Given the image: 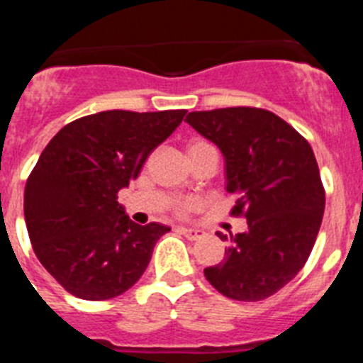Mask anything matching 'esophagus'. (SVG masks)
<instances>
[{
	"label": "esophagus",
	"instance_id": "esophagus-1",
	"mask_svg": "<svg viewBox=\"0 0 363 363\" xmlns=\"http://www.w3.org/2000/svg\"><path fill=\"white\" fill-rule=\"evenodd\" d=\"M179 233L184 234L187 240H200L203 236V230L201 229H192V227H179Z\"/></svg>",
	"mask_w": 363,
	"mask_h": 363
}]
</instances>
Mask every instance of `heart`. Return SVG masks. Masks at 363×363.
Here are the masks:
<instances>
[{"mask_svg":"<svg viewBox=\"0 0 363 363\" xmlns=\"http://www.w3.org/2000/svg\"><path fill=\"white\" fill-rule=\"evenodd\" d=\"M203 145H209L207 142H201V140H198V142H192L191 145H189V150L192 149H198V147H203ZM196 207V203L191 200H185V201H178V203L174 205V213L178 214V216H187L189 213H191L192 209Z\"/></svg>","mask_w":363,"mask_h":363,"instance_id":"1","label":"heart"}]
</instances>
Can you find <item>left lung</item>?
<instances>
[{
  "label": "left lung",
  "mask_w": 363,
  "mask_h": 363,
  "mask_svg": "<svg viewBox=\"0 0 363 363\" xmlns=\"http://www.w3.org/2000/svg\"><path fill=\"white\" fill-rule=\"evenodd\" d=\"M185 121L225 156L227 191L238 196L230 214L249 225L230 238L225 259L205 269V278L230 300H265L301 271L322 225L325 189L313 149L265 108L191 112Z\"/></svg>",
  "instance_id": "8db88e82"
}]
</instances>
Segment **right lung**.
Returning a JSON list of instances; mask_svg holds the SVG:
<instances>
[{"label":"right lung","mask_w":363,"mask_h":363,"mask_svg":"<svg viewBox=\"0 0 363 363\" xmlns=\"http://www.w3.org/2000/svg\"><path fill=\"white\" fill-rule=\"evenodd\" d=\"M187 111H105L70 121L49 142L25 185L32 249L54 280L82 300L130 289L169 227L138 225L118 203L149 154Z\"/></svg>","instance_id":"1"}]
</instances>
